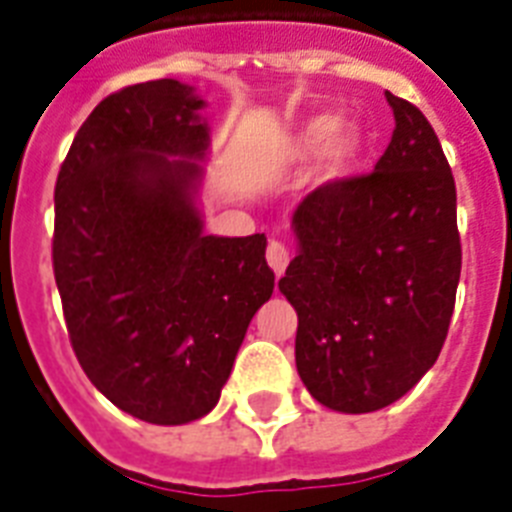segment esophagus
Masks as SVG:
<instances>
[{
    "label": "esophagus",
    "mask_w": 512,
    "mask_h": 512,
    "mask_svg": "<svg viewBox=\"0 0 512 512\" xmlns=\"http://www.w3.org/2000/svg\"><path fill=\"white\" fill-rule=\"evenodd\" d=\"M265 260H268V265L273 268L276 276H284L286 265H289V249L281 242H270L268 249H265Z\"/></svg>",
    "instance_id": "1"
}]
</instances>
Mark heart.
Masks as SVG:
<instances>
[{"instance_id": "heart-1", "label": "heart", "mask_w": 512, "mask_h": 512, "mask_svg": "<svg viewBox=\"0 0 512 512\" xmlns=\"http://www.w3.org/2000/svg\"><path fill=\"white\" fill-rule=\"evenodd\" d=\"M363 147V136L360 128L352 123H339L336 115H318L302 128L294 144V157L305 160L321 149L318 157V181L328 184L342 178L352 168V162L360 155Z\"/></svg>"}]
</instances>
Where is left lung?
Wrapping results in <instances>:
<instances>
[{"label": "left lung", "mask_w": 512, "mask_h": 512, "mask_svg": "<svg viewBox=\"0 0 512 512\" xmlns=\"http://www.w3.org/2000/svg\"><path fill=\"white\" fill-rule=\"evenodd\" d=\"M386 102V152L371 173L328 181L299 202V252L278 281L297 310L299 378L339 413L392 405L436 363L463 263L442 144L418 107L392 91Z\"/></svg>", "instance_id": "obj_1"}]
</instances>
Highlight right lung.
Returning <instances> with one entry per match:
<instances>
[{
	"instance_id": "add662e5",
	"label": "right lung",
	"mask_w": 512,
	"mask_h": 512,
	"mask_svg": "<svg viewBox=\"0 0 512 512\" xmlns=\"http://www.w3.org/2000/svg\"><path fill=\"white\" fill-rule=\"evenodd\" d=\"M202 107L173 78L115 91L83 120L54 186V281L73 352L112 405L157 426L218 405L276 284L265 234H205Z\"/></svg>"
}]
</instances>
